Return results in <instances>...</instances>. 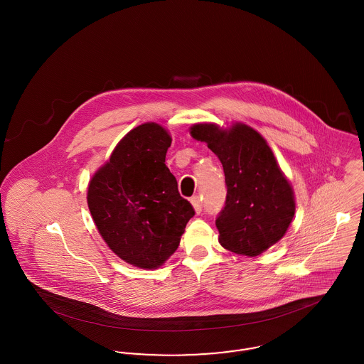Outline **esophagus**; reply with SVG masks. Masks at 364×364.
I'll return each mask as SVG.
<instances>
[{"instance_id":"1","label":"esophagus","mask_w":364,"mask_h":364,"mask_svg":"<svg viewBox=\"0 0 364 364\" xmlns=\"http://www.w3.org/2000/svg\"><path fill=\"white\" fill-rule=\"evenodd\" d=\"M191 203H192V206H193V208H195L196 214H199V213L202 211V200H200V198H199L198 195L191 198Z\"/></svg>"}]
</instances>
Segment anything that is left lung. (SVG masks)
<instances>
[{
    "label": "left lung",
    "instance_id": "left-lung-1",
    "mask_svg": "<svg viewBox=\"0 0 364 364\" xmlns=\"http://www.w3.org/2000/svg\"><path fill=\"white\" fill-rule=\"evenodd\" d=\"M191 136L206 141L225 173V206L215 225L221 245L257 257L287 233L294 215V190L266 140L254 128L195 124Z\"/></svg>",
    "mask_w": 364,
    "mask_h": 364
}]
</instances>
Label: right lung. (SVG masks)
<instances>
[{
    "label": "right lung",
    "mask_w": 364,
    "mask_h": 364,
    "mask_svg": "<svg viewBox=\"0 0 364 364\" xmlns=\"http://www.w3.org/2000/svg\"><path fill=\"white\" fill-rule=\"evenodd\" d=\"M171 143L164 127L144 122L119 141L88 184L87 203L100 235L117 257L140 269L169 259L195 215L165 165Z\"/></svg>",
    "instance_id": "1"
}]
</instances>
